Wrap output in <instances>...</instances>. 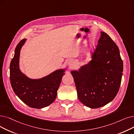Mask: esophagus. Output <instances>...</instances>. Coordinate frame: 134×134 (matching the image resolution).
<instances>
[{"label": "esophagus", "mask_w": 134, "mask_h": 134, "mask_svg": "<svg viewBox=\"0 0 134 134\" xmlns=\"http://www.w3.org/2000/svg\"><path fill=\"white\" fill-rule=\"evenodd\" d=\"M68 65H69L70 66H72L74 65V60L72 59H69L67 61Z\"/></svg>", "instance_id": "esophagus-1"}]
</instances>
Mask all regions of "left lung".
<instances>
[{
    "mask_svg": "<svg viewBox=\"0 0 134 134\" xmlns=\"http://www.w3.org/2000/svg\"><path fill=\"white\" fill-rule=\"evenodd\" d=\"M92 60L77 71H72L80 101L91 108L105 106L117 95L123 71L118 46L101 32Z\"/></svg>",
    "mask_w": 134,
    "mask_h": 134,
    "instance_id": "1",
    "label": "left lung"
}]
</instances>
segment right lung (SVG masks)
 <instances>
[{"label": "right lung", "mask_w": 134, "mask_h": 134, "mask_svg": "<svg viewBox=\"0 0 134 134\" xmlns=\"http://www.w3.org/2000/svg\"><path fill=\"white\" fill-rule=\"evenodd\" d=\"M26 40V39L21 40L15 48V55L10 65V83L15 94L27 106L42 108L55 101L65 70H56L41 79L28 78L19 69L20 50Z\"/></svg>", "instance_id": "1"}]
</instances>
